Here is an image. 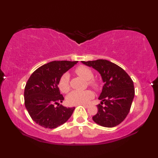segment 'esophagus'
<instances>
[{
    "label": "esophagus",
    "instance_id": "esophagus-1",
    "mask_svg": "<svg viewBox=\"0 0 158 158\" xmlns=\"http://www.w3.org/2000/svg\"><path fill=\"white\" fill-rule=\"evenodd\" d=\"M82 106H83L85 107V108H88V107H89V106L86 105V104H82Z\"/></svg>",
    "mask_w": 158,
    "mask_h": 158
}]
</instances>
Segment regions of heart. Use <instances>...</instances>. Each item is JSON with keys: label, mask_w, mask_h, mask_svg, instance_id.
<instances>
[{"label": "heart", "mask_w": 158, "mask_h": 158, "mask_svg": "<svg viewBox=\"0 0 158 158\" xmlns=\"http://www.w3.org/2000/svg\"><path fill=\"white\" fill-rule=\"evenodd\" d=\"M75 73L79 76L83 77L88 81V85L94 88V90H98L100 88V84L96 80L92 79L94 77V73L92 70L85 65H79L75 69ZM58 86L60 91L66 94L70 90V75L68 73H64L60 78ZM93 93L89 90L79 91L73 90L67 96V102L69 105L76 106L85 104L92 98Z\"/></svg>", "instance_id": "heart-1"}]
</instances>
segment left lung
<instances>
[{
  "label": "left lung",
  "instance_id": "obj_1",
  "mask_svg": "<svg viewBox=\"0 0 158 158\" xmlns=\"http://www.w3.org/2000/svg\"><path fill=\"white\" fill-rule=\"evenodd\" d=\"M98 71L104 85L99 99L98 113L93 116L96 124L105 127L117 126L125 119L130 111L135 96L133 81L124 70L106 60L82 61ZM104 104V106H102Z\"/></svg>",
  "mask_w": 158,
  "mask_h": 158
}]
</instances>
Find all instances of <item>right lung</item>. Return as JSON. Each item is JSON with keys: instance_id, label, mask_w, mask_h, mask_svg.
<instances>
[{"instance_id": "1", "label": "right lung", "mask_w": 158, "mask_h": 158, "mask_svg": "<svg viewBox=\"0 0 158 158\" xmlns=\"http://www.w3.org/2000/svg\"><path fill=\"white\" fill-rule=\"evenodd\" d=\"M77 61H52L31 75L24 89V103L31 118L41 127L57 128L69 119L75 107L60 105L64 100L58 88L60 78ZM57 105V106H55Z\"/></svg>"}]
</instances>
